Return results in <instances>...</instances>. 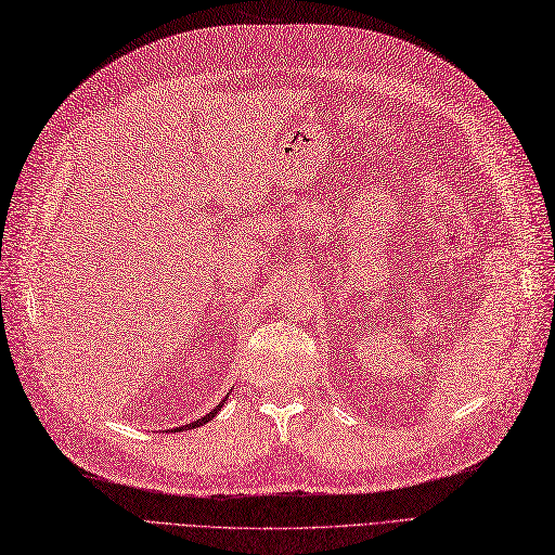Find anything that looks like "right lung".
Masks as SVG:
<instances>
[{
    "label": "right lung",
    "instance_id": "1",
    "mask_svg": "<svg viewBox=\"0 0 555 555\" xmlns=\"http://www.w3.org/2000/svg\"><path fill=\"white\" fill-rule=\"evenodd\" d=\"M223 402H225V400H221V402H219V404H217V406L212 409V412H210V414H205L203 418H198V421H194V423H190V425H182V427H190V429H192V427H201V425H205V423H208V421H212V418L217 416V412H219V409L223 406Z\"/></svg>",
    "mask_w": 555,
    "mask_h": 555
}]
</instances>
